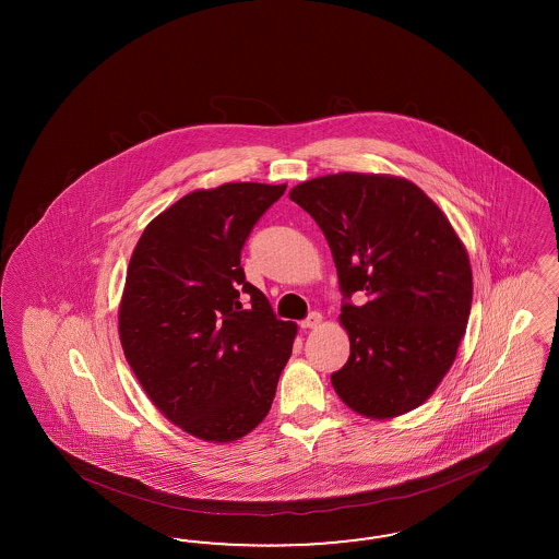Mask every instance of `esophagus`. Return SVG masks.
<instances>
[{
  "instance_id": "esophagus-1",
  "label": "esophagus",
  "mask_w": 559,
  "mask_h": 559,
  "mask_svg": "<svg viewBox=\"0 0 559 559\" xmlns=\"http://www.w3.org/2000/svg\"><path fill=\"white\" fill-rule=\"evenodd\" d=\"M320 323H322V313L311 311V313L305 318L304 322H301V328H304V330H309V328H318Z\"/></svg>"
}]
</instances>
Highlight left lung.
I'll return each instance as SVG.
<instances>
[{"label":"left lung","instance_id":"obj_1","mask_svg":"<svg viewBox=\"0 0 559 559\" xmlns=\"http://www.w3.org/2000/svg\"><path fill=\"white\" fill-rule=\"evenodd\" d=\"M320 225L344 295L350 356L332 385L356 414L402 416L439 388L472 311L469 255L420 188L385 174L342 171L288 192ZM365 292V306L349 297Z\"/></svg>","mask_w":559,"mask_h":559}]
</instances>
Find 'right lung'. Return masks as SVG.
Masks as SVG:
<instances>
[{
    "label": "right lung",
    "mask_w": 559,
    "mask_h": 559,
    "mask_svg": "<svg viewBox=\"0 0 559 559\" xmlns=\"http://www.w3.org/2000/svg\"><path fill=\"white\" fill-rule=\"evenodd\" d=\"M285 190L258 182L194 190L145 227L131 255L122 350L153 406L197 439L252 432L293 350L297 325L276 320L239 266L250 231Z\"/></svg>",
    "instance_id": "1"
}]
</instances>
